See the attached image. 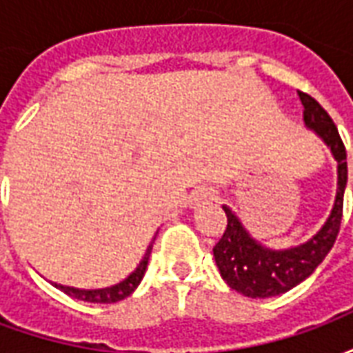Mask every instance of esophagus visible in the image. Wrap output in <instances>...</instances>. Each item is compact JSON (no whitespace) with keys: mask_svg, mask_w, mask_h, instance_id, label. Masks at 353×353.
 <instances>
[{"mask_svg":"<svg viewBox=\"0 0 353 353\" xmlns=\"http://www.w3.org/2000/svg\"><path fill=\"white\" fill-rule=\"evenodd\" d=\"M212 200H215V192L210 187H199L196 191L192 192L191 204L199 206V204H206V202H212Z\"/></svg>","mask_w":353,"mask_h":353,"instance_id":"obj_1","label":"esophagus"}]
</instances>
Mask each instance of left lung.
I'll use <instances>...</instances> for the list:
<instances>
[{"label": "left lung", "mask_w": 353, "mask_h": 353, "mask_svg": "<svg viewBox=\"0 0 353 353\" xmlns=\"http://www.w3.org/2000/svg\"><path fill=\"white\" fill-rule=\"evenodd\" d=\"M299 98L303 101V117L306 126L316 130V134L323 138L339 162L336 199H334L333 212L323 225V229L319 230L316 236L310 238L306 244L283 250V252H272L257 244L245 232L236 215L227 206H223L227 214V229L214 248L215 263L223 280L229 283L230 289L252 299L280 295L306 280L316 270V266L325 259L327 253L331 252L341 230L344 189L348 181L346 147L342 143L341 134L336 130L333 119L319 105V101L314 100L310 94L301 92V90H299Z\"/></svg>", "instance_id": "left-lung-1"}]
</instances>
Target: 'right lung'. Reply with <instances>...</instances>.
Returning a JSON list of instances; mask_svg holds the SVG:
<instances>
[{
  "mask_svg": "<svg viewBox=\"0 0 353 353\" xmlns=\"http://www.w3.org/2000/svg\"><path fill=\"white\" fill-rule=\"evenodd\" d=\"M151 250H153V242L149 244L147 248L145 255L143 259L139 261V265L136 266V270L123 280L121 283L117 285H111V288L105 289H75V288H65V285H58L54 283L60 291H64L65 295L73 296V299H81V301H87V303H100V304H109V303H117V301H123L126 296L130 295L134 289L138 288L139 281L143 278L145 274L147 263H149V255H151Z\"/></svg>",
  "mask_w": 353,
  "mask_h": 353,
  "instance_id": "add662e5",
  "label": "right lung"
}]
</instances>
